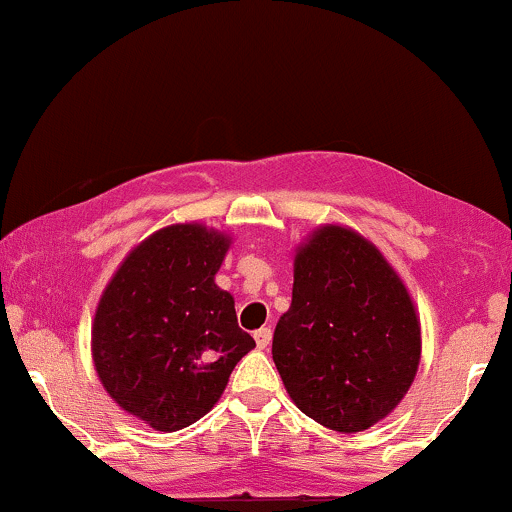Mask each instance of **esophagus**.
Here are the masks:
<instances>
[{"mask_svg":"<svg viewBox=\"0 0 512 512\" xmlns=\"http://www.w3.org/2000/svg\"><path fill=\"white\" fill-rule=\"evenodd\" d=\"M255 342H257V349H267L269 344H272V330L269 327H262V330L255 332Z\"/></svg>","mask_w":512,"mask_h":512,"instance_id":"obj_1","label":"esophagus"}]
</instances>
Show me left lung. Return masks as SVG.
Returning <instances> with one entry per match:
<instances>
[{
	"mask_svg": "<svg viewBox=\"0 0 512 512\" xmlns=\"http://www.w3.org/2000/svg\"><path fill=\"white\" fill-rule=\"evenodd\" d=\"M272 358L296 407L317 424L356 433L385 419L419 370L421 325L383 252L332 223L298 245Z\"/></svg>",
	"mask_w": 512,
	"mask_h": 512,
	"instance_id": "obj_1",
	"label": "left lung"
}]
</instances>
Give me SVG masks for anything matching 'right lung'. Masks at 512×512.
Listing matches in <instances>:
<instances>
[{
	"instance_id": "add662e5",
	"label": "right lung",
	"mask_w": 512,
	"mask_h": 512,
	"mask_svg": "<svg viewBox=\"0 0 512 512\" xmlns=\"http://www.w3.org/2000/svg\"><path fill=\"white\" fill-rule=\"evenodd\" d=\"M231 238L173 223L137 245L105 286L91 330L96 373L127 414L156 431L195 424L255 349L214 276Z\"/></svg>"
}]
</instances>
